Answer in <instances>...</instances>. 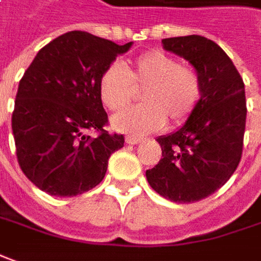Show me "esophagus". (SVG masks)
<instances>
[{"label":"esophagus","mask_w":261,"mask_h":261,"mask_svg":"<svg viewBox=\"0 0 261 261\" xmlns=\"http://www.w3.org/2000/svg\"><path fill=\"white\" fill-rule=\"evenodd\" d=\"M127 145H138V143H141L142 138H135V136H126V139H125Z\"/></svg>","instance_id":"1"}]
</instances>
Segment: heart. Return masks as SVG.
I'll return each mask as SVG.
<instances>
[{"label": "heart", "instance_id": "1", "mask_svg": "<svg viewBox=\"0 0 261 261\" xmlns=\"http://www.w3.org/2000/svg\"><path fill=\"white\" fill-rule=\"evenodd\" d=\"M143 103L127 108L112 119L115 129L130 135L159 130L169 119L179 125L193 113L202 95L200 76L193 68L161 51L135 58L127 68L112 62L99 78V96L109 111H119L142 89Z\"/></svg>", "mask_w": 261, "mask_h": 261}]
</instances>
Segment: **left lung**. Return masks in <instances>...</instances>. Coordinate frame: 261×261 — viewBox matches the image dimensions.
<instances>
[{
  "label": "left lung",
  "instance_id": "obj_1",
  "mask_svg": "<svg viewBox=\"0 0 261 261\" xmlns=\"http://www.w3.org/2000/svg\"><path fill=\"white\" fill-rule=\"evenodd\" d=\"M162 44L195 66L202 95L180 129L156 139L162 159L146 170V179L165 199L199 202L222 188L242 159L247 113L243 79L227 54L207 38H165Z\"/></svg>",
  "mask_w": 261,
  "mask_h": 261
}]
</instances>
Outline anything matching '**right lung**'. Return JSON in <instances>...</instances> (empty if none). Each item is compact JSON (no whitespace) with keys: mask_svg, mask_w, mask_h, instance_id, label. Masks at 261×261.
<instances>
[{"mask_svg":"<svg viewBox=\"0 0 261 261\" xmlns=\"http://www.w3.org/2000/svg\"><path fill=\"white\" fill-rule=\"evenodd\" d=\"M132 42L118 45L71 31L39 49L19 81L12 112L17 159L25 176L51 196L72 197L99 185L123 135L105 130L99 78ZM95 130V138L86 134Z\"/></svg>","mask_w":261,"mask_h":261,"instance_id":"obj_1","label":"right lung"}]
</instances>
